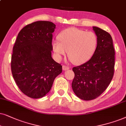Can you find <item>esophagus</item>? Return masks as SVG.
Here are the masks:
<instances>
[{"label": "esophagus", "instance_id": "esophagus-1", "mask_svg": "<svg viewBox=\"0 0 126 126\" xmlns=\"http://www.w3.org/2000/svg\"><path fill=\"white\" fill-rule=\"evenodd\" d=\"M62 68H63V70H64V71H66V70L69 69V67L66 66H62Z\"/></svg>", "mask_w": 126, "mask_h": 126}]
</instances>
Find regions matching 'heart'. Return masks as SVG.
Returning <instances> with one entry per match:
<instances>
[{
  "label": "heart",
  "instance_id": "heart-1",
  "mask_svg": "<svg viewBox=\"0 0 126 126\" xmlns=\"http://www.w3.org/2000/svg\"><path fill=\"white\" fill-rule=\"evenodd\" d=\"M58 41L52 44V49L59 59L67 55L76 64L85 63L94 53L97 46V37L93 32L70 28L62 31L58 36Z\"/></svg>",
  "mask_w": 126,
  "mask_h": 126
}]
</instances>
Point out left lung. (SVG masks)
<instances>
[{
  "label": "left lung",
  "instance_id": "left-lung-1",
  "mask_svg": "<svg viewBox=\"0 0 126 126\" xmlns=\"http://www.w3.org/2000/svg\"><path fill=\"white\" fill-rule=\"evenodd\" d=\"M93 30L97 37L96 49L89 60L74 67L72 88L76 95L83 100L95 99L101 94L113 78L115 49L110 33L98 27Z\"/></svg>",
  "mask_w": 126,
  "mask_h": 126
}]
</instances>
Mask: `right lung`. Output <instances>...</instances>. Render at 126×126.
Here are the masks:
<instances>
[{
    "instance_id": "1",
    "label": "right lung",
    "mask_w": 126,
    "mask_h": 126,
    "mask_svg": "<svg viewBox=\"0 0 126 126\" xmlns=\"http://www.w3.org/2000/svg\"><path fill=\"white\" fill-rule=\"evenodd\" d=\"M56 25L36 21L18 33L13 47L11 67L21 91L33 98H41L50 91L62 66L52 58V33Z\"/></svg>"
}]
</instances>
